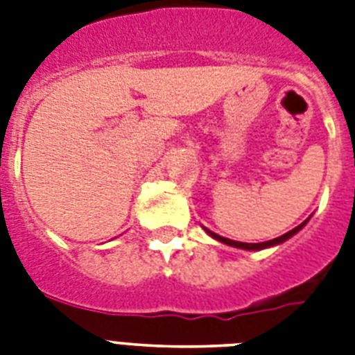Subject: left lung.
<instances>
[{
	"label": "left lung",
	"instance_id": "8db88e82",
	"mask_svg": "<svg viewBox=\"0 0 355 355\" xmlns=\"http://www.w3.org/2000/svg\"><path fill=\"white\" fill-rule=\"evenodd\" d=\"M309 220H305L302 225L294 227L292 231L285 232V234H281V236L274 238V240H268V242H259V243H245V242H236V240H229V238H223L220 236V234H216V232L208 231V229H205V231L210 234V236L214 238V240H218V242H223L227 243V245H232V248H238V250H248V251H261V250H266V248H272V245H277V243H283L285 240H288L291 236H294L297 231H302L304 229V225L307 223Z\"/></svg>",
	"mask_w": 355,
	"mask_h": 355
}]
</instances>
